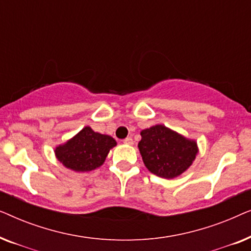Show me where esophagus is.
Here are the masks:
<instances>
[{"instance_id": "34e87169", "label": "esophagus", "mask_w": 251, "mask_h": 251, "mask_svg": "<svg viewBox=\"0 0 251 251\" xmlns=\"http://www.w3.org/2000/svg\"><path fill=\"white\" fill-rule=\"evenodd\" d=\"M123 143L126 144V145H132L133 144V139L131 138V137H126V138L123 140Z\"/></svg>"}]
</instances>
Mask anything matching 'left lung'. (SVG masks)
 <instances>
[{
    "mask_svg": "<svg viewBox=\"0 0 251 251\" xmlns=\"http://www.w3.org/2000/svg\"><path fill=\"white\" fill-rule=\"evenodd\" d=\"M138 143L144 164L151 173L162 178H175L186 171L198 154L195 140L187 139L162 125L140 132Z\"/></svg>",
    "mask_w": 251,
    "mask_h": 251,
    "instance_id": "left-lung-1",
    "label": "left lung"
}]
</instances>
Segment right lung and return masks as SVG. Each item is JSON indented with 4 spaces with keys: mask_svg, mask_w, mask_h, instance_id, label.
<instances>
[{
    "mask_svg": "<svg viewBox=\"0 0 251 251\" xmlns=\"http://www.w3.org/2000/svg\"><path fill=\"white\" fill-rule=\"evenodd\" d=\"M115 145V139L111 136L95 132L90 126H85L64 145L56 147L54 153L68 169L83 173L100 167L109 150Z\"/></svg>",
    "mask_w": 251,
    "mask_h": 251,
    "instance_id": "obj_1",
    "label": "right lung"
}]
</instances>
